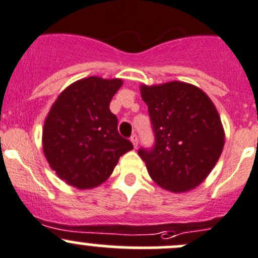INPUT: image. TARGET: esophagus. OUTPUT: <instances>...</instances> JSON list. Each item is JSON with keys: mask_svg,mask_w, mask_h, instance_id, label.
Listing matches in <instances>:
<instances>
[{"mask_svg": "<svg viewBox=\"0 0 258 258\" xmlns=\"http://www.w3.org/2000/svg\"><path fill=\"white\" fill-rule=\"evenodd\" d=\"M131 142L134 144V147L137 148V145H139V137H137V135H132L131 136Z\"/></svg>", "mask_w": 258, "mask_h": 258, "instance_id": "obj_1", "label": "esophagus"}]
</instances>
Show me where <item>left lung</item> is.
<instances>
[{"instance_id":"1","label":"left lung","mask_w":258,"mask_h":258,"mask_svg":"<svg viewBox=\"0 0 258 258\" xmlns=\"http://www.w3.org/2000/svg\"><path fill=\"white\" fill-rule=\"evenodd\" d=\"M155 146L140 148L151 178L171 192H186L205 181L217 163L225 132L209 96L179 81L141 87Z\"/></svg>"}]
</instances>
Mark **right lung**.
Here are the masks:
<instances>
[{
    "label": "right lung",
    "instance_id": "add662e5",
    "mask_svg": "<svg viewBox=\"0 0 258 258\" xmlns=\"http://www.w3.org/2000/svg\"><path fill=\"white\" fill-rule=\"evenodd\" d=\"M122 80L91 76L76 81L57 97L46 117L43 153L59 178L80 189L93 188L112 173L134 148L117 131L110 102Z\"/></svg>",
    "mask_w": 258,
    "mask_h": 258
}]
</instances>
